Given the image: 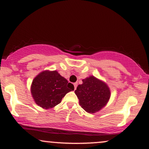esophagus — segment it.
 <instances>
[{
  "mask_svg": "<svg viewBox=\"0 0 149 149\" xmlns=\"http://www.w3.org/2000/svg\"><path fill=\"white\" fill-rule=\"evenodd\" d=\"M74 89H77V83H74Z\"/></svg>",
  "mask_w": 149,
  "mask_h": 149,
  "instance_id": "1",
  "label": "esophagus"
}]
</instances>
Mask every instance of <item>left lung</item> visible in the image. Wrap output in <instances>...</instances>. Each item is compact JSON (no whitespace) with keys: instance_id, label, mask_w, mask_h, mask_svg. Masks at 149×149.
I'll list each match as a JSON object with an SVG mask.
<instances>
[{"instance_id":"8db88e82","label":"left lung","mask_w":149,"mask_h":149,"mask_svg":"<svg viewBox=\"0 0 149 149\" xmlns=\"http://www.w3.org/2000/svg\"><path fill=\"white\" fill-rule=\"evenodd\" d=\"M82 81L83 84L78 85L75 91L80 106L89 113L98 112L107 104L110 99L109 88L104 82L94 76Z\"/></svg>"}]
</instances>
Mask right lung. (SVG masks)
Segmentation results:
<instances>
[{
  "label": "right lung",
  "instance_id": "add662e5",
  "mask_svg": "<svg viewBox=\"0 0 149 149\" xmlns=\"http://www.w3.org/2000/svg\"><path fill=\"white\" fill-rule=\"evenodd\" d=\"M74 90V85L56 71L40 73L33 81L31 89L35 102L45 109L58 104L66 93Z\"/></svg>",
  "mask_w": 149,
  "mask_h": 149
}]
</instances>
